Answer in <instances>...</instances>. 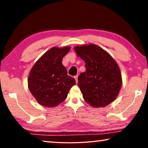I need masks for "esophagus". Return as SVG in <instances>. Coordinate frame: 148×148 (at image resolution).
<instances>
[{
    "label": "esophagus",
    "instance_id": "34e87169",
    "mask_svg": "<svg viewBox=\"0 0 148 148\" xmlns=\"http://www.w3.org/2000/svg\"><path fill=\"white\" fill-rule=\"evenodd\" d=\"M77 77H78V76H76L74 77L75 79H76V83H77V81H78V80H77Z\"/></svg>",
    "mask_w": 148,
    "mask_h": 148
}]
</instances>
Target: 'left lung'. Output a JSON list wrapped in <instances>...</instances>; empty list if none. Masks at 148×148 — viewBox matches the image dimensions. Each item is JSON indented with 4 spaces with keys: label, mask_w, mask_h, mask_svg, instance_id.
Here are the masks:
<instances>
[{
    "label": "left lung",
    "mask_w": 148,
    "mask_h": 148,
    "mask_svg": "<svg viewBox=\"0 0 148 148\" xmlns=\"http://www.w3.org/2000/svg\"><path fill=\"white\" fill-rule=\"evenodd\" d=\"M86 63V72L78 76V86L87 103L104 107L113 102L122 86L121 75L114 59L95 44L74 47Z\"/></svg>",
    "instance_id": "8db88e82"
}]
</instances>
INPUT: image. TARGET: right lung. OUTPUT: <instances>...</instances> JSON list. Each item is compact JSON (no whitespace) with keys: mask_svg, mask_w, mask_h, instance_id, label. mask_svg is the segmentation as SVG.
<instances>
[{"mask_svg":"<svg viewBox=\"0 0 148 148\" xmlns=\"http://www.w3.org/2000/svg\"><path fill=\"white\" fill-rule=\"evenodd\" d=\"M70 47H53L45 53L30 72L28 86L30 91L40 104L56 107L66 99L69 90L76 84L67 74L62 59Z\"/></svg>","mask_w":148,"mask_h":148,"instance_id":"1","label":"right lung"}]
</instances>
